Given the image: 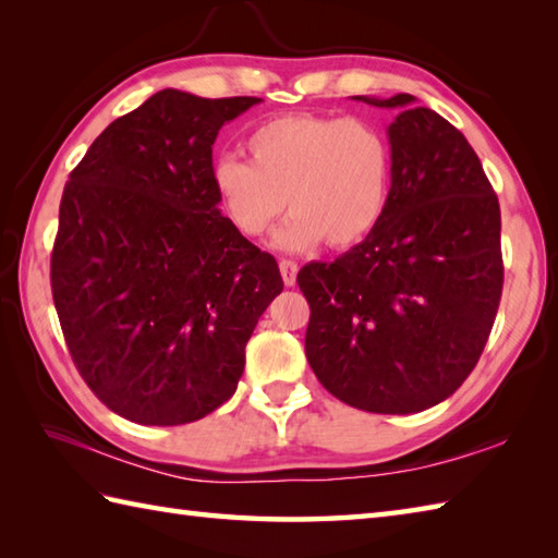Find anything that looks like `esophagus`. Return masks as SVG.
<instances>
[{
  "label": "esophagus",
  "mask_w": 558,
  "mask_h": 558,
  "mask_svg": "<svg viewBox=\"0 0 558 558\" xmlns=\"http://www.w3.org/2000/svg\"><path fill=\"white\" fill-rule=\"evenodd\" d=\"M298 270H300V266L294 264V260H290V258L280 260V276H282V280H286L288 288H292L294 282H298Z\"/></svg>",
  "instance_id": "obj_1"
}]
</instances>
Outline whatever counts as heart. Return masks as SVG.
I'll return each mask as SVG.
<instances>
[{"label": "heart", "instance_id": "obj_1", "mask_svg": "<svg viewBox=\"0 0 558 558\" xmlns=\"http://www.w3.org/2000/svg\"><path fill=\"white\" fill-rule=\"evenodd\" d=\"M246 153L248 162L220 158L210 174L236 232L264 234L286 201L292 216L272 234L282 252H310L324 240L345 248L362 242L384 218L393 150L369 120L276 117L248 134Z\"/></svg>", "mask_w": 558, "mask_h": 558}]
</instances>
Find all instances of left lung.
Instances as JSON below:
<instances>
[{"instance_id":"8db88e82","label":"left lung","mask_w":558,"mask_h":558,"mask_svg":"<svg viewBox=\"0 0 558 558\" xmlns=\"http://www.w3.org/2000/svg\"><path fill=\"white\" fill-rule=\"evenodd\" d=\"M396 110L384 218L333 264H306L304 350L348 405L410 414L453 396L475 369L501 302V210L468 138L408 93Z\"/></svg>"}]
</instances>
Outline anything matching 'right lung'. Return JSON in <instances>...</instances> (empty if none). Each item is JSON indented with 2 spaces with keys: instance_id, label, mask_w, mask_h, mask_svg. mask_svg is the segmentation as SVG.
<instances>
[{
  "instance_id": "obj_1",
  "label": "right lung",
  "mask_w": 558,
  "mask_h": 558,
  "mask_svg": "<svg viewBox=\"0 0 558 558\" xmlns=\"http://www.w3.org/2000/svg\"><path fill=\"white\" fill-rule=\"evenodd\" d=\"M256 102L158 90L69 174L54 310L83 381L124 420L186 424L230 400L282 292L276 258L222 216L210 177L220 126Z\"/></svg>"
}]
</instances>
